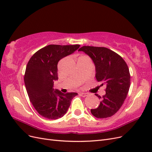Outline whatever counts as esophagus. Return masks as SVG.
Returning a JSON list of instances; mask_svg holds the SVG:
<instances>
[{"instance_id":"esophagus-1","label":"esophagus","mask_w":152,"mask_h":152,"mask_svg":"<svg viewBox=\"0 0 152 152\" xmlns=\"http://www.w3.org/2000/svg\"><path fill=\"white\" fill-rule=\"evenodd\" d=\"M79 94L81 96H82V97H86V96H87V93H79Z\"/></svg>"}]
</instances>
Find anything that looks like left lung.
<instances>
[{
	"label": "left lung",
	"instance_id": "obj_1",
	"mask_svg": "<svg viewBox=\"0 0 152 152\" xmlns=\"http://www.w3.org/2000/svg\"><path fill=\"white\" fill-rule=\"evenodd\" d=\"M79 50L91 58L96 67V78L106 86V94H95L101 102L97 108L91 109V113L99 118L113 116L121 108L129 90L131 75L124 59L115 52L104 47L84 45Z\"/></svg>",
	"mask_w": 152,
	"mask_h": 152
}]
</instances>
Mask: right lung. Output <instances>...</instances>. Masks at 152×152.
Returning a JSON list of instances; mask_svg holds the SVG:
<instances>
[{
	"label": "right lung",
	"mask_w": 152,
	"mask_h": 152,
	"mask_svg": "<svg viewBox=\"0 0 152 152\" xmlns=\"http://www.w3.org/2000/svg\"><path fill=\"white\" fill-rule=\"evenodd\" d=\"M80 45H47L37 50L26 65L24 80L30 102L37 112L48 119L65 115L77 93H62L53 89L58 80V63L79 49Z\"/></svg>",
	"instance_id": "1"
}]
</instances>
